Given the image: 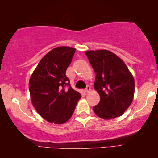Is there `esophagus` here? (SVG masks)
<instances>
[{
	"label": "esophagus",
	"mask_w": 158,
	"mask_h": 158,
	"mask_svg": "<svg viewBox=\"0 0 158 158\" xmlns=\"http://www.w3.org/2000/svg\"><path fill=\"white\" fill-rule=\"evenodd\" d=\"M85 92H86V93H89L90 90V87L89 86V85H87L86 88H85Z\"/></svg>",
	"instance_id": "34e87169"
}]
</instances>
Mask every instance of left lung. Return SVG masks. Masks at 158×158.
<instances>
[{"label":"left lung","instance_id":"1","mask_svg":"<svg viewBox=\"0 0 158 158\" xmlns=\"http://www.w3.org/2000/svg\"><path fill=\"white\" fill-rule=\"evenodd\" d=\"M96 73L94 88L100 96L93 110L99 117L114 119L121 116L132 102L135 79L120 58L106 50L85 51Z\"/></svg>","mask_w":158,"mask_h":158}]
</instances>
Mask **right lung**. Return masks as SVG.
I'll use <instances>...</instances> for the list:
<instances>
[{"label": "right lung", "instance_id": "add662e5", "mask_svg": "<svg viewBox=\"0 0 158 158\" xmlns=\"http://www.w3.org/2000/svg\"><path fill=\"white\" fill-rule=\"evenodd\" d=\"M75 52L76 49L70 47L52 49L41 59L30 77L29 90L32 105L43 118L51 123L67 122L81 98L66 76Z\"/></svg>", "mask_w": 158, "mask_h": 158}]
</instances>
